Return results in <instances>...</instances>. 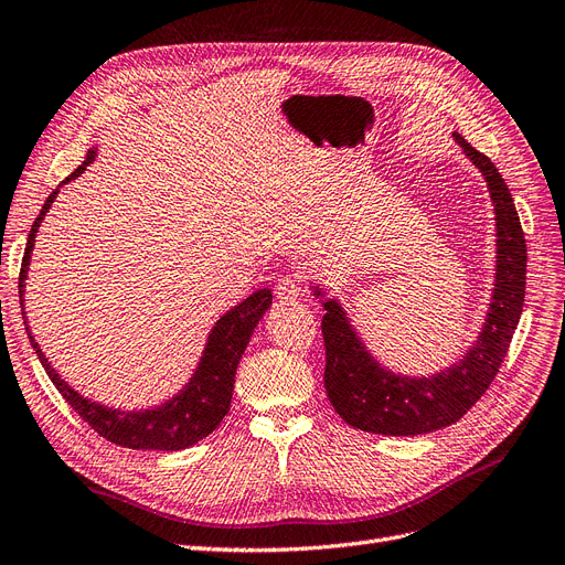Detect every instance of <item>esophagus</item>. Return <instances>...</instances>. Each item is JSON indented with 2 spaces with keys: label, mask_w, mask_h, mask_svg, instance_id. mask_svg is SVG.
<instances>
[{
  "label": "esophagus",
  "mask_w": 565,
  "mask_h": 565,
  "mask_svg": "<svg viewBox=\"0 0 565 565\" xmlns=\"http://www.w3.org/2000/svg\"><path fill=\"white\" fill-rule=\"evenodd\" d=\"M276 297H278L280 301H285V303H295V301L301 297V285H299V280L291 278V276L278 278V282H276Z\"/></svg>",
  "instance_id": "esophagus-1"
}]
</instances>
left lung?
Listing matches in <instances>:
<instances>
[{"label": "left lung", "mask_w": 565, "mask_h": 565, "mask_svg": "<svg viewBox=\"0 0 565 565\" xmlns=\"http://www.w3.org/2000/svg\"><path fill=\"white\" fill-rule=\"evenodd\" d=\"M489 186L495 210V282L489 313L477 341L465 355L433 376L395 374L383 366L350 322L339 299H324V287L310 282L322 301L324 387L337 414L358 430L372 435H427L460 420L489 391L508 355L526 297V238L516 215L512 193L502 174L470 142L454 132Z\"/></svg>", "instance_id": "left-lung-1"}]
</instances>
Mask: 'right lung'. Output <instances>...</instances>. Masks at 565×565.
Instances as JSON below:
<instances>
[{
  "mask_svg": "<svg viewBox=\"0 0 565 565\" xmlns=\"http://www.w3.org/2000/svg\"><path fill=\"white\" fill-rule=\"evenodd\" d=\"M95 153H97V147H93L86 153V161L76 168L63 184L79 178V174L95 161ZM61 186H57L46 199L28 236L21 278H18V297H21L23 320H25L23 295H25V280H28V268H30L32 249H34V238ZM270 303H274V297H270V289L264 287V289L252 291V295L243 299L238 306L226 310V313L215 322V327L210 329L199 366L193 369V374L182 391L174 393L170 399H166L159 406L132 408V412H126V408H111L107 404L93 402L82 393H76L74 387L67 381H63L61 374L51 366L49 358L42 353V348H39V343L30 334L28 320H25V329H28L34 353L39 362H42V366L46 369L53 385L57 387V393L67 399V404L93 427L97 435L105 437L111 444L126 446V449L182 451L205 439L210 433H215V427L228 414L238 362L245 353L252 332H255V327L259 324Z\"/></svg>",
  "mask_w": 565,
  "mask_h": 565,
  "instance_id": "right-lung-1",
  "label": "right lung"
}]
</instances>
